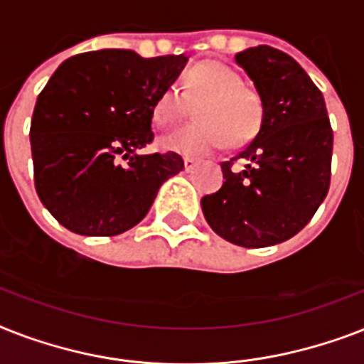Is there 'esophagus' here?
<instances>
[{"label": "esophagus", "mask_w": 364, "mask_h": 364, "mask_svg": "<svg viewBox=\"0 0 364 364\" xmlns=\"http://www.w3.org/2000/svg\"><path fill=\"white\" fill-rule=\"evenodd\" d=\"M183 166H185V171H193L196 168V160L187 156V159H183Z\"/></svg>", "instance_id": "esophagus-1"}]
</instances>
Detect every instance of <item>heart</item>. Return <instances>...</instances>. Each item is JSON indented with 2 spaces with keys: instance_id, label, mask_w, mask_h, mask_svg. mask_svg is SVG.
<instances>
[{
  "instance_id": "b5f03b06",
  "label": "heart",
  "mask_w": 364,
  "mask_h": 364,
  "mask_svg": "<svg viewBox=\"0 0 364 364\" xmlns=\"http://www.w3.org/2000/svg\"><path fill=\"white\" fill-rule=\"evenodd\" d=\"M185 92L168 88L154 100L151 117L160 128L173 126L187 115L189 104L198 122L179 128L160 139V147L171 153L202 156L219 151L227 143L240 145L259 132L264 119V104L255 88L243 85L230 65L208 60L194 65L185 77Z\"/></svg>"
}]
</instances>
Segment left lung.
Masks as SVG:
<instances>
[{
	"instance_id": "8db88e82",
	"label": "left lung",
	"mask_w": 364,
	"mask_h": 364,
	"mask_svg": "<svg viewBox=\"0 0 364 364\" xmlns=\"http://www.w3.org/2000/svg\"><path fill=\"white\" fill-rule=\"evenodd\" d=\"M236 64L260 94L264 119L253 141L221 164L223 187L200 204L221 238L268 247L300 232L327 196L333 130L321 90L289 54L259 45L236 54Z\"/></svg>"
}]
</instances>
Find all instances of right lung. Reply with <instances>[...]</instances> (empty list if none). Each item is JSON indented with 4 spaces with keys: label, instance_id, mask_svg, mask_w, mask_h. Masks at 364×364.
Masks as SVG:
<instances>
[{
    "label": "right lung",
    "instance_id": "1",
    "mask_svg": "<svg viewBox=\"0 0 364 364\" xmlns=\"http://www.w3.org/2000/svg\"><path fill=\"white\" fill-rule=\"evenodd\" d=\"M187 62L102 48L58 65L37 96L30 143L36 191L62 227L81 236L126 232L183 170L179 154L137 151L153 141L154 100Z\"/></svg>",
    "mask_w": 364,
    "mask_h": 364
}]
</instances>
